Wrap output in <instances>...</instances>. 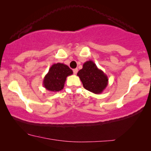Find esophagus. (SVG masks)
Masks as SVG:
<instances>
[{"label":"esophagus","mask_w":151,"mask_h":151,"mask_svg":"<svg viewBox=\"0 0 151 151\" xmlns=\"http://www.w3.org/2000/svg\"><path fill=\"white\" fill-rule=\"evenodd\" d=\"M73 73L76 75V74H77V73H78V69H74L73 70Z\"/></svg>","instance_id":"34e87169"}]
</instances>
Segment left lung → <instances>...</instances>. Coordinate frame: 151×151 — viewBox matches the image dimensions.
<instances>
[{
    "label": "left lung",
    "instance_id": "left-lung-1",
    "mask_svg": "<svg viewBox=\"0 0 151 151\" xmlns=\"http://www.w3.org/2000/svg\"><path fill=\"white\" fill-rule=\"evenodd\" d=\"M77 76H79L84 88L95 94L102 93L108 85L107 76L92 60L85 62Z\"/></svg>",
    "mask_w": 151,
    "mask_h": 151
}]
</instances>
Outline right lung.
<instances>
[{
  "mask_svg": "<svg viewBox=\"0 0 151 151\" xmlns=\"http://www.w3.org/2000/svg\"><path fill=\"white\" fill-rule=\"evenodd\" d=\"M72 74L73 71L67 65L63 63L53 64L45 76L42 84L49 91H60L64 88L67 76Z\"/></svg>",
  "mask_w": 151,
  "mask_h": 151,
  "instance_id": "1",
  "label": "right lung"
}]
</instances>
